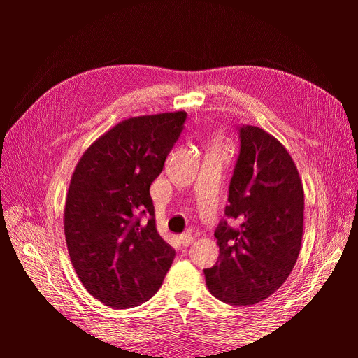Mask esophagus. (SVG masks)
Wrapping results in <instances>:
<instances>
[{"label":"esophagus","instance_id":"obj_1","mask_svg":"<svg viewBox=\"0 0 358 358\" xmlns=\"http://www.w3.org/2000/svg\"><path fill=\"white\" fill-rule=\"evenodd\" d=\"M179 242H180V245L182 246H189V245H192V242H194V237H192V234H189V233H185V234H180L179 236Z\"/></svg>","mask_w":358,"mask_h":358}]
</instances>
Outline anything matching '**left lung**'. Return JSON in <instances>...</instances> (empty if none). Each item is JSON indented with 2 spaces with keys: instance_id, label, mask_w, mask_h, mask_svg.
Here are the masks:
<instances>
[{
  "instance_id": "obj_1",
  "label": "left lung",
  "mask_w": 358,
  "mask_h": 358,
  "mask_svg": "<svg viewBox=\"0 0 358 358\" xmlns=\"http://www.w3.org/2000/svg\"><path fill=\"white\" fill-rule=\"evenodd\" d=\"M239 136L225 208L239 225H218L220 257L212 268H204V276L212 296L249 306L272 296L294 268L305 192L294 161L276 137L254 125H242Z\"/></svg>"
}]
</instances>
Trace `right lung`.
Returning <instances> with one entry per match:
<instances>
[{"label":"right lung","mask_w":358,"mask_h":358,"mask_svg":"<svg viewBox=\"0 0 358 358\" xmlns=\"http://www.w3.org/2000/svg\"><path fill=\"white\" fill-rule=\"evenodd\" d=\"M185 119L183 110L124 119L74 167L64 209L69 255L83 287L106 306L148 301L176 255L158 234L149 188ZM145 213L143 224L138 215Z\"/></svg>","instance_id":"add662e5"}]
</instances>
